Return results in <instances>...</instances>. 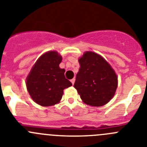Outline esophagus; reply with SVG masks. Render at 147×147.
<instances>
[{
	"instance_id": "1",
	"label": "esophagus",
	"mask_w": 147,
	"mask_h": 147,
	"mask_svg": "<svg viewBox=\"0 0 147 147\" xmlns=\"http://www.w3.org/2000/svg\"><path fill=\"white\" fill-rule=\"evenodd\" d=\"M75 78H73V79H72V80H71V82H72V85H73L74 83H75Z\"/></svg>"
}]
</instances>
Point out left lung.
<instances>
[{"label":"left lung","mask_w":147,"mask_h":147,"mask_svg":"<svg viewBox=\"0 0 147 147\" xmlns=\"http://www.w3.org/2000/svg\"><path fill=\"white\" fill-rule=\"evenodd\" d=\"M80 67L74 87L83 102L92 106L105 105L113 97L118 78L111 66L96 53L87 51L78 60Z\"/></svg>","instance_id":"left-lung-1"}]
</instances>
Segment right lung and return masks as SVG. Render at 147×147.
I'll use <instances>...</instances> for the list:
<instances>
[{
    "instance_id": "add662e5",
    "label": "right lung",
    "mask_w": 147,
    "mask_h": 147,
    "mask_svg": "<svg viewBox=\"0 0 147 147\" xmlns=\"http://www.w3.org/2000/svg\"><path fill=\"white\" fill-rule=\"evenodd\" d=\"M61 61V55L56 51L45 53L38 59L26 78L29 94L42 106L59 103L64 88L72 85L64 76L65 69L59 67Z\"/></svg>"
}]
</instances>
